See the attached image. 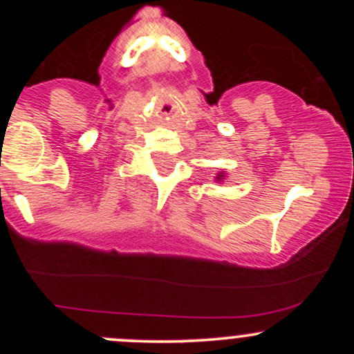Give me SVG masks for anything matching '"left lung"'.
I'll use <instances>...</instances> for the list:
<instances>
[{"mask_svg":"<svg viewBox=\"0 0 354 354\" xmlns=\"http://www.w3.org/2000/svg\"><path fill=\"white\" fill-rule=\"evenodd\" d=\"M214 178H216V180H214L216 183H223V181H225V178H226V173L225 171H219Z\"/></svg>","mask_w":354,"mask_h":354,"instance_id":"left-lung-1","label":"left lung"}]
</instances>
